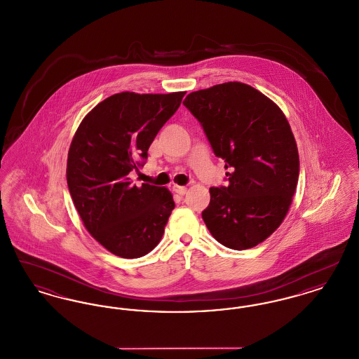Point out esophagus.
Here are the masks:
<instances>
[{
    "instance_id": "1",
    "label": "esophagus",
    "mask_w": 359,
    "mask_h": 359,
    "mask_svg": "<svg viewBox=\"0 0 359 359\" xmlns=\"http://www.w3.org/2000/svg\"><path fill=\"white\" fill-rule=\"evenodd\" d=\"M173 191L177 195H186L187 194V187H182V186H173Z\"/></svg>"
}]
</instances>
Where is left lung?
Segmentation results:
<instances>
[{
	"label": "left lung",
	"mask_w": 359,
	"mask_h": 359,
	"mask_svg": "<svg viewBox=\"0 0 359 359\" xmlns=\"http://www.w3.org/2000/svg\"><path fill=\"white\" fill-rule=\"evenodd\" d=\"M183 103L229 170L227 187L210 188L205 226L226 248H255L283 223L297 186L290 122L271 98L241 82L189 93Z\"/></svg>",
	"instance_id": "1"
}]
</instances>
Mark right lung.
Wrapping results in <instances>:
<instances>
[{
    "label": "right lung",
    "mask_w": 359,
    "mask_h": 359,
    "mask_svg": "<svg viewBox=\"0 0 359 359\" xmlns=\"http://www.w3.org/2000/svg\"><path fill=\"white\" fill-rule=\"evenodd\" d=\"M184 94H114L86 114L71 141L66 173L72 202L91 237L116 256H145L164 234L175 208L171 191L137 187L129 173L148 157Z\"/></svg>",
    "instance_id": "obj_1"
}]
</instances>
